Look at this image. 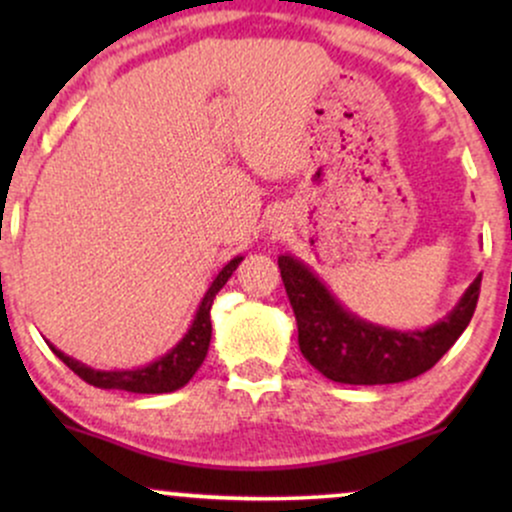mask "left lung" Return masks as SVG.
<instances>
[{
    "mask_svg": "<svg viewBox=\"0 0 512 512\" xmlns=\"http://www.w3.org/2000/svg\"><path fill=\"white\" fill-rule=\"evenodd\" d=\"M279 269L296 315L301 354L325 378L346 385L404 383L426 373L467 330L481 291L479 274L436 325L397 332L351 315L296 257L281 255Z\"/></svg>",
    "mask_w": 512,
    "mask_h": 512,
    "instance_id": "8db88e82",
    "label": "left lung"
}]
</instances>
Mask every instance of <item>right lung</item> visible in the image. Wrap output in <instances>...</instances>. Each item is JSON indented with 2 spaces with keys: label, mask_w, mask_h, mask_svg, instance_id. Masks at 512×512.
<instances>
[{
  "label": "right lung",
  "mask_w": 512,
  "mask_h": 512,
  "mask_svg": "<svg viewBox=\"0 0 512 512\" xmlns=\"http://www.w3.org/2000/svg\"><path fill=\"white\" fill-rule=\"evenodd\" d=\"M240 260H243V257H233V260L216 274L209 291L204 293L202 303H199L195 320H192L185 337H182L166 356L149 363V366L137 370H93L84 366V363L74 361L72 356L62 354V351L55 349L52 344L50 349L55 351V354L60 356L81 380H86V383L93 387H101V390H125L137 392V395H161V392L180 390L182 385L190 383L192 375L197 373V368L202 366V361L207 358L211 342V303H214L216 293L223 289V284L231 279V274L236 272Z\"/></svg>",
  "instance_id": "add662e5"
}]
</instances>
